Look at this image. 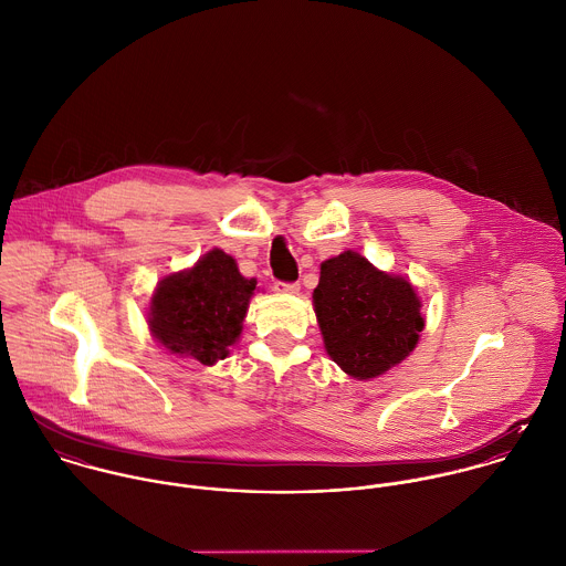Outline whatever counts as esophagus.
<instances>
[{
	"instance_id": "esophagus-1",
	"label": "esophagus",
	"mask_w": 566,
	"mask_h": 566,
	"mask_svg": "<svg viewBox=\"0 0 566 566\" xmlns=\"http://www.w3.org/2000/svg\"><path fill=\"white\" fill-rule=\"evenodd\" d=\"M273 289L277 293H282V295H297L300 293V284L297 282H275Z\"/></svg>"
}]
</instances>
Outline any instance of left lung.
<instances>
[{
  "mask_svg": "<svg viewBox=\"0 0 566 566\" xmlns=\"http://www.w3.org/2000/svg\"><path fill=\"white\" fill-rule=\"evenodd\" d=\"M313 306L326 352L358 380L402 363L424 328L422 302L411 282L378 271L356 251L322 262Z\"/></svg>",
  "mask_w": 566,
  "mask_h": 566,
  "instance_id": "left-lung-1",
  "label": "left lung"
}]
</instances>
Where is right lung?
<instances>
[{
	"instance_id": "add662e5",
	"label": "right lung",
	"mask_w": 566,
	"mask_h": 566,
	"mask_svg": "<svg viewBox=\"0 0 566 566\" xmlns=\"http://www.w3.org/2000/svg\"><path fill=\"white\" fill-rule=\"evenodd\" d=\"M253 291L255 280L242 277L223 249H212L192 269L157 284L148 328L172 354L214 365L240 337Z\"/></svg>"
}]
</instances>
